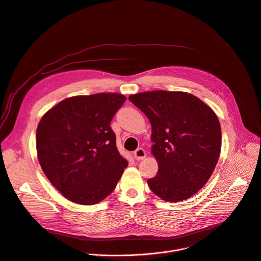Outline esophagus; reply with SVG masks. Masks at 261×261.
<instances>
[{
  "mask_svg": "<svg viewBox=\"0 0 261 261\" xmlns=\"http://www.w3.org/2000/svg\"><path fill=\"white\" fill-rule=\"evenodd\" d=\"M133 155H134V158L136 159V160H143V159H145L146 158V152H145V150L144 149H141V148H139V149H137L134 153H133Z\"/></svg>",
  "mask_w": 261,
  "mask_h": 261,
  "instance_id": "34e87169",
  "label": "esophagus"
}]
</instances>
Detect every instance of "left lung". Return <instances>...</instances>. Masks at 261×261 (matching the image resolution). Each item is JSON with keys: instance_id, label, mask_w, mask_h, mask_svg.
<instances>
[{"instance_id": "left-lung-1", "label": "left lung", "mask_w": 261, "mask_h": 261, "mask_svg": "<svg viewBox=\"0 0 261 261\" xmlns=\"http://www.w3.org/2000/svg\"><path fill=\"white\" fill-rule=\"evenodd\" d=\"M129 100L152 126V154L158 172L148 179L151 191L172 203L191 198L209 180L220 157L222 133L217 114L183 91H145Z\"/></svg>"}]
</instances>
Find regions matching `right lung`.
I'll use <instances>...</instances> for the list:
<instances>
[{
	"label": "right lung",
	"mask_w": 261,
	"mask_h": 261,
	"mask_svg": "<svg viewBox=\"0 0 261 261\" xmlns=\"http://www.w3.org/2000/svg\"><path fill=\"white\" fill-rule=\"evenodd\" d=\"M121 93L76 96L46 111L37 126L40 167L67 200L93 205L109 196L128 161L116 148L110 127L125 103Z\"/></svg>",
	"instance_id": "1"
}]
</instances>
